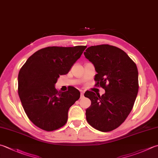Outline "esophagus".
I'll list each match as a JSON object with an SVG mask.
<instances>
[{"mask_svg": "<svg viewBox=\"0 0 158 158\" xmlns=\"http://www.w3.org/2000/svg\"><path fill=\"white\" fill-rule=\"evenodd\" d=\"M80 93H81V97H83V92L82 90L80 91Z\"/></svg>", "mask_w": 158, "mask_h": 158, "instance_id": "34e87169", "label": "esophagus"}]
</instances>
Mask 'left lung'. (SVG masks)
<instances>
[{
	"instance_id": "left-lung-1",
	"label": "left lung",
	"mask_w": 158,
	"mask_h": 158,
	"mask_svg": "<svg viewBox=\"0 0 158 158\" xmlns=\"http://www.w3.org/2000/svg\"><path fill=\"white\" fill-rule=\"evenodd\" d=\"M84 55L97 73L95 85L106 91L102 96L85 92L91 101L86 120L98 131H112L125 121L134 106L139 88L136 64L125 51L108 44L89 46Z\"/></svg>"
}]
</instances>
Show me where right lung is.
<instances>
[{"instance_id":"1","label":"right lung","mask_w":158,"mask_h":158,"mask_svg":"<svg viewBox=\"0 0 158 158\" xmlns=\"http://www.w3.org/2000/svg\"><path fill=\"white\" fill-rule=\"evenodd\" d=\"M87 46H48L33 53L18 74V92L28 118L43 130L51 131L63 127L69 108L80 97L70 87L68 91L55 88L60 75H66Z\"/></svg>"}]
</instances>
